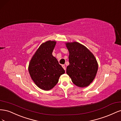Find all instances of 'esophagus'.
Here are the masks:
<instances>
[{
  "label": "esophagus",
  "mask_w": 121,
  "mask_h": 121,
  "mask_svg": "<svg viewBox=\"0 0 121 121\" xmlns=\"http://www.w3.org/2000/svg\"><path fill=\"white\" fill-rule=\"evenodd\" d=\"M62 67H63V68H64V69H65H65H65V65H62Z\"/></svg>",
  "instance_id": "obj_1"
}]
</instances>
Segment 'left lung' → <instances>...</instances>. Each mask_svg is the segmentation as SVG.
Masks as SVG:
<instances>
[{
    "label": "left lung",
    "mask_w": 121,
    "mask_h": 121,
    "mask_svg": "<svg viewBox=\"0 0 121 121\" xmlns=\"http://www.w3.org/2000/svg\"><path fill=\"white\" fill-rule=\"evenodd\" d=\"M65 44L69 52V63L67 74L76 86H88L94 79L98 70L95 57L88 49L78 42H68Z\"/></svg>",
    "instance_id": "left-lung-1"
}]
</instances>
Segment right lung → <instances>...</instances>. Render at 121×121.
<instances>
[{
	"label": "right lung",
	"instance_id": "right-lung-1",
	"mask_svg": "<svg viewBox=\"0 0 121 121\" xmlns=\"http://www.w3.org/2000/svg\"><path fill=\"white\" fill-rule=\"evenodd\" d=\"M56 44L54 41L42 43L33 56L29 65V72L33 81L40 89L49 90L58 82L64 69L52 56Z\"/></svg>",
	"mask_w": 121,
	"mask_h": 121
}]
</instances>
